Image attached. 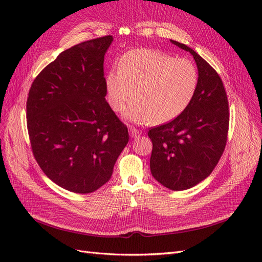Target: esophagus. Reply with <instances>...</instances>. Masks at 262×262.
<instances>
[{
  "label": "esophagus",
  "instance_id": "esophagus-1",
  "mask_svg": "<svg viewBox=\"0 0 262 262\" xmlns=\"http://www.w3.org/2000/svg\"><path fill=\"white\" fill-rule=\"evenodd\" d=\"M130 136L132 137V138H138V137H140L141 136V131L140 130H138V129H136V128H133V126H130Z\"/></svg>",
  "mask_w": 262,
  "mask_h": 262
}]
</instances>
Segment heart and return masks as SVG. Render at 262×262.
Wrapping results in <instances>:
<instances>
[{
  "mask_svg": "<svg viewBox=\"0 0 262 262\" xmlns=\"http://www.w3.org/2000/svg\"><path fill=\"white\" fill-rule=\"evenodd\" d=\"M198 85L193 62L146 48L126 52L119 70L110 71L106 77L108 101L116 112H121L136 91L138 98L123 117L137 123L171 121L190 105Z\"/></svg>",
  "mask_w": 262,
  "mask_h": 262,
  "instance_id": "heart-1",
  "label": "heart"
}]
</instances>
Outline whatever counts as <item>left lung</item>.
I'll use <instances>...</instances> for the list:
<instances>
[{
	"label": "left lung",
	"instance_id": "left-lung-1",
	"mask_svg": "<svg viewBox=\"0 0 262 262\" xmlns=\"http://www.w3.org/2000/svg\"><path fill=\"white\" fill-rule=\"evenodd\" d=\"M170 42L193 55L199 85L184 113L148 131L153 143L149 167L160 184L180 191L209 177L219 163L227 141L229 112L216 71L188 46Z\"/></svg>",
	"mask_w": 262,
	"mask_h": 262
}]
</instances>
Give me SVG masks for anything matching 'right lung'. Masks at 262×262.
<instances>
[{
	"label": "right lung",
	"mask_w": 262,
	"mask_h": 262,
	"mask_svg": "<svg viewBox=\"0 0 262 262\" xmlns=\"http://www.w3.org/2000/svg\"><path fill=\"white\" fill-rule=\"evenodd\" d=\"M105 36L61 52L31 84L27 128L38 165L54 184L75 193L96 191L112 178L128 144V128L106 101Z\"/></svg>",
	"instance_id": "add662e5"
}]
</instances>
